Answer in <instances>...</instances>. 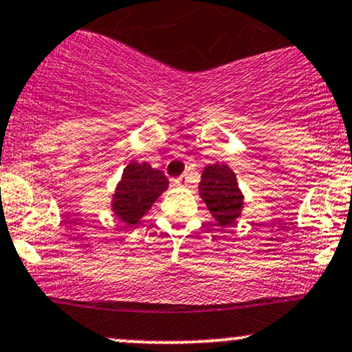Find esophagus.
Here are the masks:
<instances>
[{"label": "esophagus", "mask_w": 352, "mask_h": 352, "mask_svg": "<svg viewBox=\"0 0 352 352\" xmlns=\"http://www.w3.org/2000/svg\"><path fill=\"white\" fill-rule=\"evenodd\" d=\"M173 184H175L177 187H186L187 184H188V177H187V175H180V177H177V179L173 180Z\"/></svg>", "instance_id": "esophagus-1"}]
</instances>
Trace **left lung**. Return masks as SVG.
Masks as SVG:
<instances>
[{
    "mask_svg": "<svg viewBox=\"0 0 352 352\" xmlns=\"http://www.w3.org/2000/svg\"><path fill=\"white\" fill-rule=\"evenodd\" d=\"M199 195L217 221L216 226H232L241 216L244 195L238 187L236 173L228 165L212 164L206 166L199 184Z\"/></svg>",
    "mask_w": 352,
    "mask_h": 352,
    "instance_id": "8db88e82",
    "label": "left lung"
}]
</instances>
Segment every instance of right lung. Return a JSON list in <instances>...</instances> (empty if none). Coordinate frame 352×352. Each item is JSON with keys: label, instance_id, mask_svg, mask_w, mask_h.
Wrapping results in <instances>:
<instances>
[{"label": "right lung", "instance_id": "1", "mask_svg": "<svg viewBox=\"0 0 352 352\" xmlns=\"http://www.w3.org/2000/svg\"><path fill=\"white\" fill-rule=\"evenodd\" d=\"M168 188V179L160 170L151 168L146 162H131L113 194L114 216L126 226L140 223L153 202Z\"/></svg>", "mask_w": 352, "mask_h": 352}]
</instances>
